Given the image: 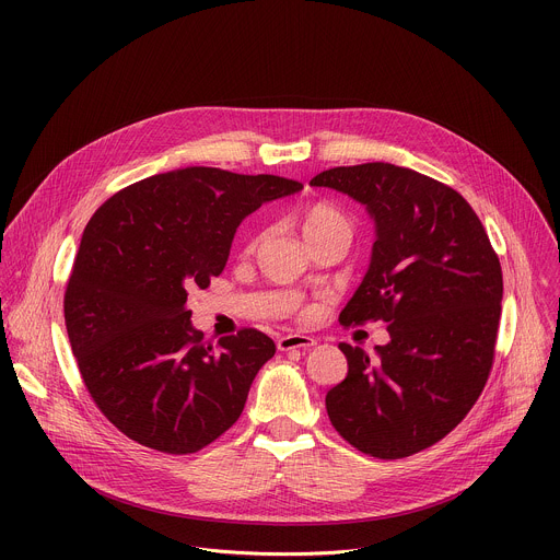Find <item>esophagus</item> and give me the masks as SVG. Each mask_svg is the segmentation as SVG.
<instances>
[{"label":"esophagus","instance_id":"1","mask_svg":"<svg viewBox=\"0 0 560 560\" xmlns=\"http://www.w3.org/2000/svg\"><path fill=\"white\" fill-rule=\"evenodd\" d=\"M316 346V339L314 337H307V335H283L279 337L277 341V348L281 352H288V350H296V348H312Z\"/></svg>","mask_w":560,"mask_h":560}]
</instances>
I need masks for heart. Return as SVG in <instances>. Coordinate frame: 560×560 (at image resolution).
<instances>
[{
	"label": "heart",
	"mask_w": 560,
	"mask_h": 560,
	"mask_svg": "<svg viewBox=\"0 0 560 560\" xmlns=\"http://www.w3.org/2000/svg\"><path fill=\"white\" fill-rule=\"evenodd\" d=\"M296 223L305 238L335 232V230L350 234V219L346 217V212H341L337 206L326 201H312L301 206L296 210Z\"/></svg>",
	"instance_id": "obj_1"
}]
</instances>
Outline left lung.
Instances as JSON below:
<instances>
[{
	"label": "left lung",
	"mask_w": 560,
	"mask_h": 560,
	"mask_svg": "<svg viewBox=\"0 0 560 560\" xmlns=\"http://www.w3.org/2000/svg\"><path fill=\"white\" fill-rule=\"evenodd\" d=\"M310 186L357 199L374 219L370 268L339 322H385L389 332L372 359L339 343L348 376L326 396L328 417L363 454H417L450 434L488 383L503 299L499 257L471 206L417 171L339 166Z\"/></svg>",
	"instance_id": "8db88e82"
}]
</instances>
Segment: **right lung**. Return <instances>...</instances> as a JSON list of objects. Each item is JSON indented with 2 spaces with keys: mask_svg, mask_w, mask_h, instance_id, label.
<instances>
[{
  "mask_svg": "<svg viewBox=\"0 0 560 560\" xmlns=\"http://www.w3.org/2000/svg\"><path fill=\"white\" fill-rule=\"evenodd\" d=\"M301 188L190 166L141 179L93 214L63 294L66 330L93 401L128 439L192 454L242 417L275 341L244 328L206 343L188 292L223 272L238 223Z\"/></svg>",
  "mask_w": 560,
  "mask_h": 560,
  "instance_id": "obj_1",
  "label": "right lung"
}]
</instances>
